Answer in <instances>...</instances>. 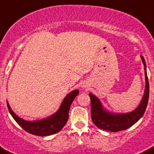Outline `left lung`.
Listing matches in <instances>:
<instances>
[{
    "instance_id": "obj_1",
    "label": "left lung",
    "mask_w": 154,
    "mask_h": 154,
    "mask_svg": "<svg viewBox=\"0 0 154 154\" xmlns=\"http://www.w3.org/2000/svg\"><path fill=\"white\" fill-rule=\"evenodd\" d=\"M142 61L144 65L145 85L144 94L140 105L134 111L128 113H112L106 111L103 107L101 102L96 96L89 93L91 100V118L93 122L100 129L109 131L117 132L125 130L135 124L137 121L143 116L146 110L149 100V82L147 78L146 69V63L141 56Z\"/></svg>"
}]
</instances>
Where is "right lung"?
<instances>
[{"label":"right lung","instance_id":"1","mask_svg":"<svg viewBox=\"0 0 154 154\" xmlns=\"http://www.w3.org/2000/svg\"><path fill=\"white\" fill-rule=\"evenodd\" d=\"M78 90L70 92L64 99L59 109L54 115L46 119L33 121V122L23 120L17 116L11 109L9 103H7V104H8V109L12 117L18 123L19 125L21 126L26 131L34 135L48 136L59 132L65 125L68 120V112L70 105L74 101L75 97L78 95Z\"/></svg>","mask_w":154,"mask_h":154}]
</instances>
